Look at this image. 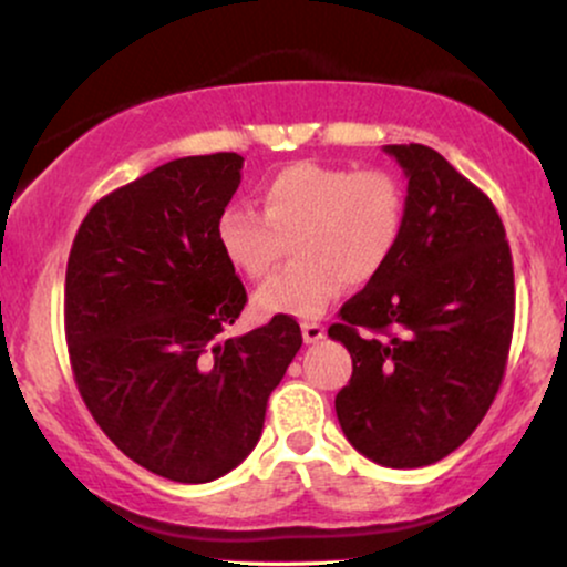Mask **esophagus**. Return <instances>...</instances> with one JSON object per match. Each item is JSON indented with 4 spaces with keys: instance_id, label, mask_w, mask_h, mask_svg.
<instances>
[{
    "instance_id": "34e87169",
    "label": "esophagus",
    "mask_w": 567,
    "mask_h": 567,
    "mask_svg": "<svg viewBox=\"0 0 567 567\" xmlns=\"http://www.w3.org/2000/svg\"><path fill=\"white\" fill-rule=\"evenodd\" d=\"M301 333H303V341L306 343H317L324 338V324L320 322H303L301 324Z\"/></svg>"
}]
</instances>
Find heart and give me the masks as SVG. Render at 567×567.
Masks as SVG:
<instances>
[{
	"instance_id": "heart-1",
	"label": "heart",
	"mask_w": 567,
	"mask_h": 567,
	"mask_svg": "<svg viewBox=\"0 0 567 567\" xmlns=\"http://www.w3.org/2000/svg\"><path fill=\"white\" fill-rule=\"evenodd\" d=\"M258 199L261 213L226 207L216 239L226 261L250 279L269 277L292 239L298 261L256 292L266 315L320 317L349 282L379 277L405 231V186L381 167L296 162L271 175Z\"/></svg>"
}]
</instances>
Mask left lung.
Wrapping results in <instances>:
<instances>
[{"label": "left lung", "mask_w": 567, "mask_h": 567, "mask_svg": "<svg viewBox=\"0 0 567 567\" xmlns=\"http://www.w3.org/2000/svg\"><path fill=\"white\" fill-rule=\"evenodd\" d=\"M408 175L400 247L338 311L349 349L336 394L351 445L392 470H419L464 445L496 400L514 328V269L496 207L442 154L386 146Z\"/></svg>", "instance_id": "left-lung-1"}]
</instances>
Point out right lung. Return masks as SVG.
Masks as SVG:
<instances>
[{
    "mask_svg": "<svg viewBox=\"0 0 567 567\" xmlns=\"http://www.w3.org/2000/svg\"><path fill=\"white\" fill-rule=\"evenodd\" d=\"M239 171L234 152L159 165L97 199L69 252L76 389L127 458L173 483H210L243 464L303 343L290 315L224 338L247 303L216 239Z\"/></svg>",
    "mask_w": 567,
    "mask_h": 567,
    "instance_id": "obj_1",
    "label": "right lung"
}]
</instances>
